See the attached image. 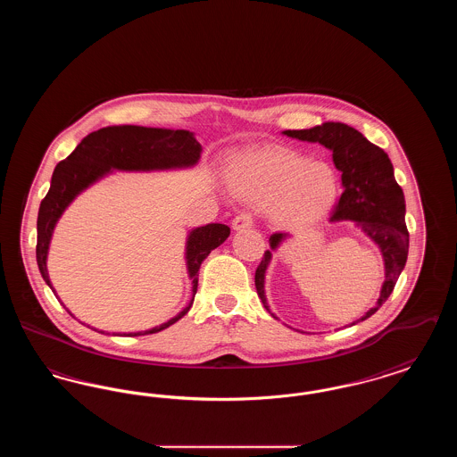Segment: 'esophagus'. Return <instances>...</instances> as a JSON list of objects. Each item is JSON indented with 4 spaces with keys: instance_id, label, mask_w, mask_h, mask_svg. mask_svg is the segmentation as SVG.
Instances as JSON below:
<instances>
[{
    "instance_id": "esophagus-1",
    "label": "esophagus",
    "mask_w": 457,
    "mask_h": 457,
    "mask_svg": "<svg viewBox=\"0 0 457 457\" xmlns=\"http://www.w3.org/2000/svg\"><path fill=\"white\" fill-rule=\"evenodd\" d=\"M231 226H233V229H235V231L250 229V228L253 226V219H252V216H248V214H239V216H237V218L233 219Z\"/></svg>"
}]
</instances>
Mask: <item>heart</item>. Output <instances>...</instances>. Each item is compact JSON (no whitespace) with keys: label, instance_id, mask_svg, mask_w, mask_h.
<instances>
[{"label":"heart","instance_id":"1","mask_svg":"<svg viewBox=\"0 0 457 457\" xmlns=\"http://www.w3.org/2000/svg\"><path fill=\"white\" fill-rule=\"evenodd\" d=\"M226 179L235 195L265 207L270 222L287 231L319 224L337 196V176L328 164L279 147L231 154Z\"/></svg>","mask_w":457,"mask_h":457}]
</instances>
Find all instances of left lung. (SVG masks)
Returning a JSON list of instances; mask_svg holds the SVG:
<instances>
[{
  "instance_id": "8db88e82",
  "label": "left lung",
  "mask_w": 457,
  "mask_h": 457,
  "mask_svg": "<svg viewBox=\"0 0 457 457\" xmlns=\"http://www.w3.org/2000/svg\"><path fill=\"white\" fill-rule=\"evenodd\" d=\"M283 135L310 144H320L332 153V162L341 173L343 194L330 216V222L353 220L361 233L377 245L384 261V283L377 303L365 312L354 326L371 317L391 296L399 279L410 248V235L406 229V202L401 187L394 178L389 155L373 145L361 133L345 123L328 121L310 130H286ZM293 237L289 233H274L269 238L270 250L263 253L255 272V287L267 312H270L265 298V274L272 261V253Z\"/></svg>"
}]
</instances>
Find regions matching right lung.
<instances>
[{"mask_svg": "<svg viewBox=\"0 0 457 457\" xmlns=\"http://www.w3.org/2000/svg\"><path fill=\"white\" fill-rule=\"evenodd\" d=\"M202 145L195 133L174 129H153L137 125H112L92 131L75 151L62 161L51 178V187L44 196L37 216V246L36 259L46 284L56 295L47 274V253L54 228L63 216L68 205L86 192L92 185L114 171L129 173H153L190 170L198 164ZM229 237L226 224L211 222L192 228L185 241V265L188 279L192 281V298L188 304L173 319L164 324L138 330L123 332V336H145L159 332L178 322L194 303L198 286V269L205 257L222 245ZM104 334V330H101ZM116 336V334H114Z\"/></svg>", "mask_w": 457, "mask_h": 457, "instance_id": "obj_1", "label": "right lung"}]
</instances>
